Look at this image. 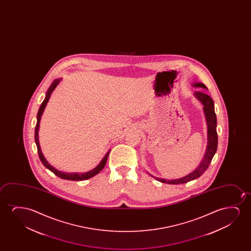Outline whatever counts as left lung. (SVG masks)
Masks as SVG:
<instances>
[{"label":"left lung","mask_w":251,"mask_h":251,"mask_svg":"<svg viewBox=\"0 0 251 251\" xmlns=\"http://www.w3.org/2000/svg\"><path fill=\"white\" fill-rule=\"evenodd\" d=\"M195 86L197 87H202L206 89V86L202 83H196ZM196 98L202 103L204 105V112L206 115V123H207V146H206V153L203 157L202 161L201 162L199 166L186 176L182 178L175 179V180H165V179H157L159 182L163 183H168V184H180V183H185V182L192 181L195 179L198 178L202 175L204 172H206V169L208 168L210 163L213 159V156L215 154L218 147V134H217V118L216 114L214 111V103L211 97L207 94L198 91L195 93Z\"/></svg>","instance_id":"1"}]
</instances>
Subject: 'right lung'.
<instances>
[{
    "label": "right lung",
    "mask_w": 251,
    "mask_h": 251,
    "mask_svg": "<svg viewBox=\"0 0 251 251\" xmlns=\"http://www.w3.org/2000/svg\"><path fill=\"white\" fill-rule=\"evenodd\" d=\"M60 79H56L51 83V86H50L46 97H45V100L43 101V103H41V105L39 107V110H38V116H37V124H36V127H35V142L37 145V148H38V156L39 158L41 160L43 165H45L46 168L49 169L50 172H53L55 176H57L58 177H61L62 179H65V180H72V181H81V180H86V179L91 178L94 176L97 175L98 173H100L103 167L105 166V164L107 162V158L109 156L110 151L107 152L106 155L103 157L102 161L100 162V165L97 166L96 168L93 169L90 172H86V173H65V172H60L57 171L56 169L52 167L51 165L49 164L48 162L46 161L44 155L42 153L41 149H40V146H39V142H38V128H39V123H40V119H41V116L44 110H45L46 104L48 103L49 100H50V97L51 94L53 90L55 89V86L58 85V83L60 82Z\"/></svg>",
    "instance_id": "right-lung-1"
}]
</instances>
